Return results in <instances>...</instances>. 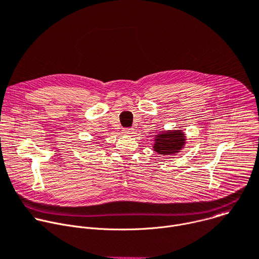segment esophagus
<instances>
[{
  "instance_id": "esophagus-1",
  "label": "esophagus",
  "mask_w": 259,
  "mask_h": 259,
  "mask_svg": "<svg viewBox=\"0 0 259 259\" xmlns=\"http://www.w3.org/2000/svg\"><path fill=\"white\" fill-rule=\"evenodd\" d=\"M123 133L126 135H133L134 134V129L132 128H126L123 130Z\"/></svg>"
}]
</instances>
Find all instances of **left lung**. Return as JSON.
I'll use <instances>...</instances> for the list:
<instances>
[{"mask_svg": "<svg viewBox=\"0 0 259 259\" xmlns=\"http://www.w3.org/2000/svg\"><path fill=\"white\" fill-rule=\"evenodd\" d=\"M186 145V135L182 130L160 131L155 135L153 149L162 156L177 155Z\"/></svg>", "mask_w": 259, "mask_h": 259, "instance_id": "1", "label": "left lung"}]
</instances>
